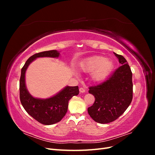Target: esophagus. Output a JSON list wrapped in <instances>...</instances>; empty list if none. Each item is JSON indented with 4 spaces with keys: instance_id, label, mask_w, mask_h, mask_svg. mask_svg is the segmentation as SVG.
Wrapping results in <instances>:
<instances>
[{
    "instance_id": "1",
    "label": "esophagus",
    "mask_w": 155,
    "mask_h": 155,
    "mask_svg": "<svg viewBox=\"0 0 155 155\" xmlns=\"http://www.w3.org/2000/svg\"><path fill=\"white\" fill-rule=\"evenodd\" d=\"M79 92H81V93H83L85 92V88H83V87H81L80 88H79Z\"/></svg>"
}]
</instances>
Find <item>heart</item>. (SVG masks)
<instances>
[{"mask_svg": "<svg viewBox=\"0 0 155 155\" xmlns=\"http://www.w3.org/2000/svg\"><path fill=\"white\" fill-rule=\"evenodd\" d=\"M79 67L85 72H94V79L96 81H101L109 76L114 65L111 60L104 56H94L83 61Z\"/></svg>", "mask_w": 155, "mask_h": 155, "instance_id": "1", "label": "heart"}]
</instances>
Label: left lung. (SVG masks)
<instances>
[{
  "label": "left lung",
  "instance_id": "8db88e82",
  "mask_svg": "<svg viewBox=\"0 0 155 155\" xmlns=\"http://www.w3.org/2000/svg\"><path fill=\"white\" fill-rule=\"evenodd\" d=\"M121 66L107 81L89 87L88 92L95 97L88 108V114L100 124L112 122L124 114L133 100V74L127 60L114 53Z\"/></svg>",
  "mask_w": 155,
  "mask_h": 155
}]
</instances>
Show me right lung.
I'll use <instances>...</instances> for the list:
<instances>
[{"mask_svg":"<svg viewBox=\"0 0 155 155\" xmlns=\"http://www.w3.org/2000/svg\"><path fill=\"white\" fill-rule=\"evenodd\" d=\"M60 53L57 50L42 51L33 55L26 61L21 69L19 83L20 100L22 107L32 118L43 125H52L59 122L68 110V101L79 94L78 86H67L57 94L47 99L33 97L28 91L25 83V73L29 64L38 58H58Z\"/></svg>","mask_w":155,"mask_h":155,"instance_id":"right-lung-1","label":"right lung"}]
</instances>
